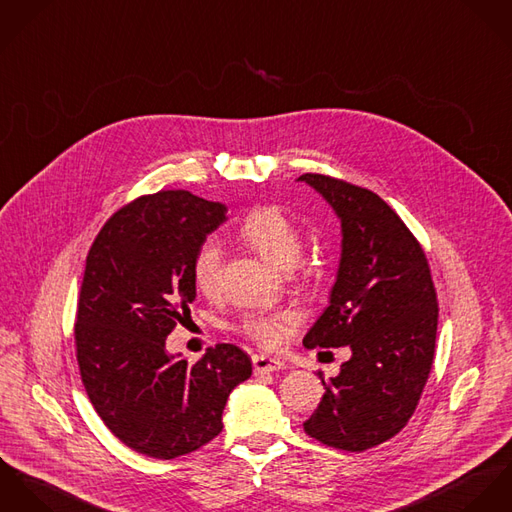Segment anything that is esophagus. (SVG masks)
<instances>
[{"instance_id":"34e87169","label":"esophagus","mask_w":512,"mask_h":512,"mask_svg":"<svg viewBox=\"0 0 512 512\" xmlns=\"http://www.w3.org/2000/svg\"><path fill=\"white\" fill-rule=\"evenodd\" d=\"M253 369L255 373H273V371L284 369V361L269 355H253Z\"/></svg>"}]
</instances>
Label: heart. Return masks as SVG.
I'll list each match as a JSON object with an SVG mask.
<instances>
[{"label":"heart","instance_id":"heart-1","mask_svg":"<svg viewBox=\"0 0 512 512\" xmlns=\"http://www.w3.org/2000/svg\"><path fill=\"white\" fill-rule=\"evenodd\" d=\"M239 233L263 259L281 271H290L300 259V233L277 206H261L249 212ZM222 267L224 249L220 241L214 237L204 239L192 259V277L200 292H218L222 283ZM294 324L296 318L290 314L249 312L239 320L237 330L263 347H277Z\"/></svg>","mask_w":512,"mask_h":512}]
</instances>
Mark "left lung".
Masks as SVG:
<instances>
[{
	"instance_id": "left-lung-1",
	"label": "left lung",
	"mask_w": 512,
	"mask_h": 512,
	"mask_svg": "<svg viewBox=\"0 0 512 512\" xmlns=\"http://www.w3.org/2000/svg\"><path fill=\"white\" fill-rule=\"evenodd\" d=\"M336 212L341 257L330 304L302 343L351 349L304 432L345 452H365L398 434L428 381L438 300L426 255L395 214L367 188L302 174Z\"/></svg>"
}]
</instances>
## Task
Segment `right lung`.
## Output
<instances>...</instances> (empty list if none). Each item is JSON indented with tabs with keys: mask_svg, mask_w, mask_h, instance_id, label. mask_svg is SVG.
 Segmentation results:
<instances>
[{
	"mask_svg": "<svg viewBox=\"0 0 512 512\" xmlns=\"http://www.w3.org/2000/svg\"><path fill=\"white\" fill-rule=\"evenodd\" d=\"M226 212L186 190L143 196L115 212L86 257L74 326L82 383L137 454L174 459L214 440L229 393L251 377V359L231 343L194 365L167 351L196 298L194 253Z\"/></svg>",
	"mask_w": 512,
	"mask_h": 512,
	"instance_id": "1",
	"label": "right lung"
}]
</instances>
